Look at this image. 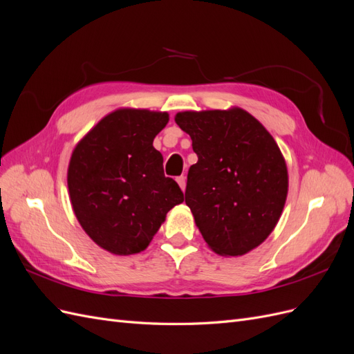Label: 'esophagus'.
Instances as JSON below:
<instances>
[{
    "instance_id": "esophagus-1",
    "label": "esophagus",
    "mask_w": 354,
    "mask_h": 354,
    "mask_svg": "<svg viewBox=\"0 0 354 354\" xmlns=\"http://www.w3.org/2000/svg\"><path fill=\"white\" fill-rule=\"evenodd\" d=\"M177 183H178V186L181 187V190L185 192V189H186V177H185V176L177 177Z\"/></svg>"
}]
</instances>
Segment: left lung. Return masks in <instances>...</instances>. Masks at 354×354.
<instances>
[{
  "instance_id": "obj_1",
  "label": "left lung",
  "mask_w": 354,
  "mask_h": 354,
  "mask_svg": "<svg viewBox=\"0 0 354 354\" xmlns=\"http://www.w3.org/2000/svg\"><path fill=\"white\" fill-rule=\"evenodd\" d=\"M198 162L187 174L186 205L209 248L243 255L266 241L288 194L285 159L270 133L246 111L180 112Z\"/></svg>"
}]
</instances>
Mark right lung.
Listing matches in <instances>:
<instances>
[{
  "label": "right lung",
  "mask_w": 354,
  "mask_h": 354,
  "mask_svg": "<svg viewBox=\"0 0 354 354\" xmlns=\"http://www.w3.org/2000/svg\"><path fill=\"white\" fill-rule=\"evenodd\" d=\"M168 120L167 112L118 109L73 149L68 168L72 208L85 233L106 251L146 250L167 212L183 202L153 147Z\"/></svg>",
  "instance_id": "right-lung-1"
}]
</instances>
